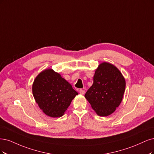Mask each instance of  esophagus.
Listing matches in <instances>:
<instances>
[{"instance_id":"1","label":"esophagus","mask_w":154,"mask_h":154,"mask_svg":"<svg viewBox=\"0 0 154 154\" xmlns=\"http://www.w3.org/2000/svg\"><path fill=\"white\" fill-rule=\"evenodd\" d=\"M84 93H85V91H84V90H82V89H81V90H79V93H80L81 95H84Z\"/></svg>"}]
</instances>
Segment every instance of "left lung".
I'll use <instances>...</instances> for the list:
<instances>
[{
    "mask_svg": "<svg viewBox=\"0 0 154 154\" xmlns=\"http://www.w3.org/2000/svg\"><path fill=\"white\" fill-rule=\"evenodd\" d=\"M125 85V79L118 68L103 62L96 69L93 85L84 96L98 116H107L120 106Z\"/></svg>",
    "mask_w": 154,
    "mask_h": 154,
    "instance_id": "obj_1",
    "label": "left lung"
}]
</instances>
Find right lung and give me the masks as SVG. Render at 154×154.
<instances>
[{
  "mask_svg": "<svg viewBox=\"0 0 154 154\" xmlns=\"http://www.w3.org/2000/svg\"><path fill=\"white\" fill-rule=\"evenodd\" d=\"M32 90L39 107L46 115L52 118L62 116L78 95L70 83L51 68L38 74Z\"/></svg>",
  "mask_w": 154,
  "mask_h": 154,
  "instance_id": "right-lung-1",
  "label": "right lung"
}]
</instances>
